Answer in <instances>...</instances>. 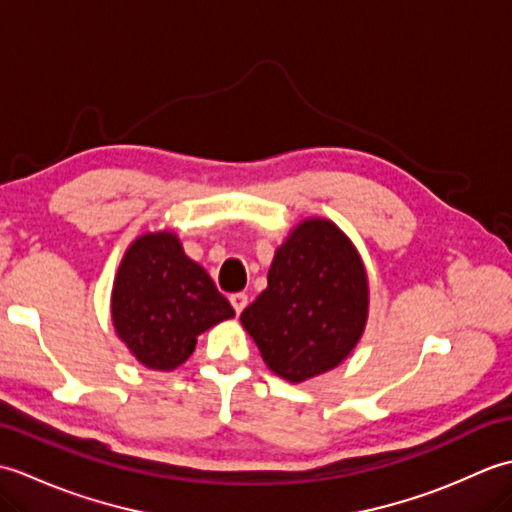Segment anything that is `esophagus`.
Returning <instances> with one entry per match:
<instances>
[{"instance_id": "1", "label": "esophagus", "mask_w": 512, "mask_h": 512, "mask_svg": "<svg viewBox=\"0 0 512 512\" xmlns=\"http://www.w3.org/2000/svg\"><path fill=\"white\" fill-rule=\"evenodd\" d=\"M231 306L239 314L248 306V295H244V292H235V295H231Z\"/></svg>"}]
</instances>
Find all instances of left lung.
Returning a JSON list of instances; mask_svg holds the SVG:
<instances>
[{
    "label": "left lung",
    "instance_id": "1",
    "mask_svg": "<svg viewBox=\"0 0 512 512\" xmlns=\"http://www.w3.org/2000/svg\"><path fill=\"white\" fill-rule=\"evenodd\" d=\"M367 312V270L352 239L325 217H308L275 250L266 290L239 321L270 372L297 385L354 352Z\"/></svg>",
    "mask_w": 512,
    "mask_h": 512
}]
</instances>
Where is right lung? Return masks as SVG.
I'll use <instances>...</instances> for the list:
<instances>
[{
  "label": "right lung",
  "instance_id": "1",
  "mask_svg": "<svg viewBox=\"0 0 512 512\" xmlns=\"http://www.w3.org/2000/svg\"><path fill=\"white\" fill-rule=\"evenodd\" d=\"M233 317L231 303L184 255L173 231H147L125 250L112 286V323L140 365L171 372L193 354L202 332Z\"/></svg>",
  "mask_w": 512,
  "mask_h": 512
}]
</instances>
